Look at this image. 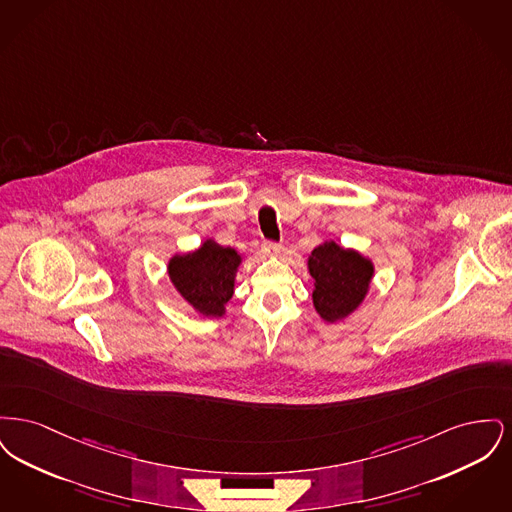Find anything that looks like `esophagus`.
Here are the masks:
<instances>
[{
    "instance_id": "obj_1",
    "label": "esophagus",
    "mask_w": 512,
    "mask_h": 512,
    "mask_svg": "<svg viewBox=\"0 0 512 512\" xmlns=\"http://www.w3.org/2000/svg\"><path fill=\"white\" fill-rule=\"evenodd\" d=\"M263 253L268 257H278L280 255V245L274 244V242H265L263 244Z\"/></svg>"
}]
</instances>
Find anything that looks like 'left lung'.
<instances>
[{
    "instance_id": "obj_1",
    "label": "left lung",
    "mask_w": 512,
    "mask_h": 512,
    "mask_svg": "<svg viewBox=\"0 0 512 512\" xmlns=\"http://www.w3.org/2000/svg\"><path fill=\"white\" fill-rule=\"evenodd\" d=\"M307 267L315 280L313 305L326 322H338L357 311L374 276L370 259L332 240L313 249Z\"/></svg>"
}]
</instances>
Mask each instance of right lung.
<instances>
[{
	"label": "right lung",
	"mask_w": 512,
	"mask_h": 512,
	"mask_svg": "<svg viewBox=\"0 0 512 512\" xmlns=\"http://www.w3.org/2000/svg\"><path fill=\"white\" fill-rule=\"evenodd\" d=\"M242 257L232 247L205 240L199 249L174 255L169 261V278L195 311L203 317H222L232 299L234 280Z\"/></svg>",
	"instance_id": "1"
}]
</instances>
